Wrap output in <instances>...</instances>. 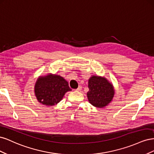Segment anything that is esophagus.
<instances>
[{"instance_id":"1","label":"esophagus","mask_w":154,"mask_h":154,"mask_svg":"<svg viewBox=\"0 0 154 154\" xmlns=\"http://www.w3.org/2000/svg\"><path fill=\"white\" fill-rule=\"evenodd\" d=\"M82 86H79L76 89V91H80L81 90H82Z\"/></svg>"}]
</instances>
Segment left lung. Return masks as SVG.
I'll return each mask as SVG.
<instances>
[{
    "label": "left lung",
    "instance_id": "left-lung-1",
    "mask_svg": "<svg viewBox=\"0 0 154 154\" xmlns=\"http://www.w3.org/2000/svg\"><path fill=\"white\" fill-rule=\"evenodd\" d=\"M88 101L97 108H103L112 100L114 90L112 85L104 78L93 76L88 80Z\"/></svg>",
    "mask_w": 154,
    "mask_h": 154
}]
</instances>
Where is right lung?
<instances>
[{
    "instance_id": "obj_1",
    "label": "right lung",
    "mask_w": 154,
    "mask_h": 154,
    "mask_svg": "<svg viewBox=\"0 0 154 154\" xmlns=\"http://www.w3.org/2000/svg\"><path fill=\"white\" fill-rule=\"evenodd\" d=\"M71 91L68 82L62 76L50 75L40 77L35 86L36 99L42 104L54 105L62 100L65 93Z\"/></svg>"
}]
</instances>
